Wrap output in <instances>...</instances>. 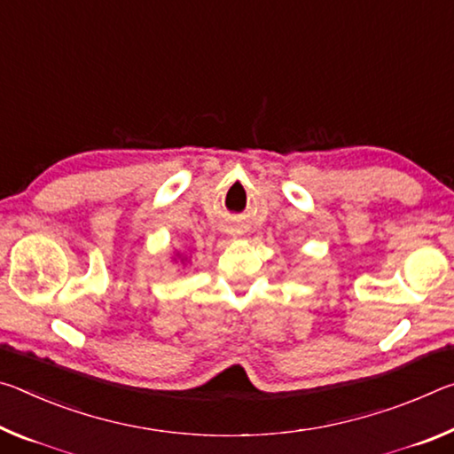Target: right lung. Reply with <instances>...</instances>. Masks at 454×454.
<instances>
[{
  "instance_id": "1",
  "label": "right lung",
  "mask_w": 454,
  "mask_h": 454,
  "mask_svg": "<svg viewBox=\"0 0 454 454\" xmlns=\"http://www.w3.org/2000/svg\"><path fill=\"white\" fill-rule=\"evenodd\" d=\"M173 262H175V263H181V265H187V263H189V255L181 254V251H175V254H173Z\"/></svg>"
}]
</instances>
